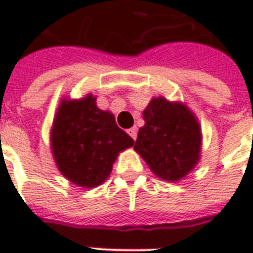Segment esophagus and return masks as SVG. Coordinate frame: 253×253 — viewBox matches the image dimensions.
Masks as SVG:
<instances>
[{
    "label": "esophagus",
    "mask_w": 253,
    "mask_h": 253,
    "mask_svg": "<svg viewBox=\"0 0 253 253\" xmlns=\"http://www.w3.org/2000/svg\"><path fill=\"white\" fill-rule=\"evenodd\" d=\"M128 135L135 141V139H137V127H131V128L128 130Z\"/></svg>",
    "instance_id": "34e87169"
}]
</instances>
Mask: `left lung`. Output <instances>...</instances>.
Here are the masks:
<instances>
[{
	"instance_id": "left-lung-1",
	"label": "left lung",
	"mask_w": 253,
	"mask_h": 253,
	"mask_svg": "<svg viewBox=\"0 0 253 253\" xmlns=\"http://www.w3.org/2000/svg\"><path fill=\"white\" fill-rule=\"evenodd\" d=\"M143 121L135 152L160 179L186 177L201 160L202 130L195 114L180 101L160 96L143 110Z\"/></svg>"
}]
</instances>
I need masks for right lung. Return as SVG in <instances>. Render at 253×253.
I'll list each match as a JSON object with an SVG mask.
<instances>
[{"mask_svg": "<svg viewBox=\"0 0 253 253\" xmlns=\"http://www.w3.org/2000/svg\"><path fill=\"white\" fill-rule=\"evenodd\" d=\"M51 153L55 165L67 180L83 188L103 184L121 152L134 145L128 134L118 127L110 111L100 110L96 96L62 99L52 122Z\"/></svg>", "mask_w": 253, "mask_h": 253, "instance_id": "right-lung-1", "label": "right lung"}]
</instances>
